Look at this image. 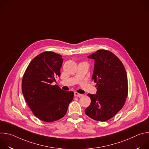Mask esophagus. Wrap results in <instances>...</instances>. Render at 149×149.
<instances>
[{
  "label": "esophagus",
  "instance_id": "obj_1",
  "mask_svg": "<svg viewBox=\"0 0 149 149\" xmlns=\"http://www.w3.org/2000/svg\"><path fill=\"white\" fill-rule=\"evenodd\" d=\"M83 95L82 94H79V93H77V92H75L74 93V96L75 97H82Z\"/></svg>",
  "mask_w": 149,
  "mask_h": 149
}]
</instances>
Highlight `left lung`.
<instances>
[{
	"instance_id": "left-lung-1",
	"label": "left lung",
	"mask_w": 149,
	"mask_h": 149,
	"mask_svg": "<svg viewBox=\"0 0 149 149\" xmlns=\"http://www.w3.org/2000/svg\"><path fill=\"white\" fill-rule=\"evenodd\" d=\"M95 65L92 79L97 83V94H88L91 104L86 115L98 121L114 117L124 106L128 95L127 75L122 62L111 52L100 49L88 56Z\"/></svg>"
}]
</instances>
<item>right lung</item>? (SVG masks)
Returning a JSON list of instances; mask_svg holds the SVG:
<instances>
[{
	"instance_id": "obj_1",
	"label": "right lung",
	"mask_w": 149,
	"mask_h": 149,
	"mask_svg": "<svg viewBox=\"0 0 149 149\" xmlns=\"http://www.w3.org/2000/svg\"><path fill=\"white\" fill-rule=\"evenodd\" d=\"M62 56L45 51L35 56L24 74L22 91L29 107L39 120L52 122L64 116L74 93L52 85L61 75Z\"/></svg>"
}]
</instances>
